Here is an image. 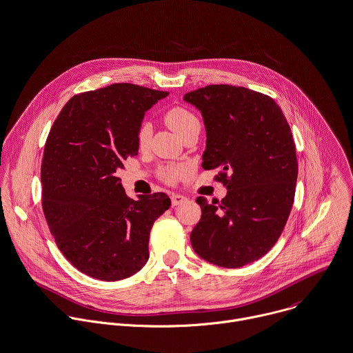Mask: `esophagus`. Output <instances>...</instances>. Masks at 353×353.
Segmentation results:
<instances>
[{
    "label": "esophagus",
    "mask_w": 353,
    "mask_h": 353,
    "mask_svg": "<svg viewBox=\"0 0 353 353\" xmlns=\"http://www.w3.org/2000/svg\"><path fill=\"white\" fill-rule=\"evenodd\" d=\"M170 199H172V205H173V206L181 205V203H184V202L187 201V198H185L184 195H180V194H173V195L170 196Z\"/></svg>",
    "instance_id": "esophagus-1"
}]
</instances>
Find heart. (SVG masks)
<instances>
[{"mask_svg": "<svg viewBox=\"0 0 353 353\" xmlns=\"http://www.w3.org/2000/svg\"><path fill=\"white\" fill-rule=\"evenodd\" d=\"M163 119L169 128H172L179 136H181L191 125L198 122V118L187 108L174 105L165 111ZM150 125L147 122L141 123L137 130V144L140 148H144L150 140ZM191 172V168L187 163H169L161 168L159 176L168 184H174L181 179H185Z\"/></svg>", "mask_w": 353, "mask_h": 353, "instance_id": "b5f03b06", "label": "heart"}]
</instances>
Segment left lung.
<instances>
[{"label": "left lung", "instance_id": "8db88e82", "mask_svg": "<svg viewBox=\"0 0 353 353\" xmlns=\"http://www.w3.org/2000/svg\"><path fill=\"white\" fill-rule=\"evenodd\" d=\"M206 128L205 170L227 188L191 232L195 253L219 267L241 268L278 242L294 202L299 162L290 126L275 100L232 85H209L184 94Z\"/></svg>", "mask_w": 353, "mask_h": 353}]
</instances>
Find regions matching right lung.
Segmentation results:
<instances>
[{"mask_svg":"<svg viewBox=\"0 0 353 353\" xmlns=\"http://www.w3.org/2000/svg\"><path fill=\"white\" fill-rule=\"evenodd\" d=\"M169 93L112 83L72 96L53 122L41 165L42 209L63 256L90 278H129L148 261L154 221L170 206L163 192L122 188L117 170L139 154L144 112Z\"/></svg>","mask_w":353,"mask_h":353,"instance_id":"1","label":"right lung"}]
</instances>
